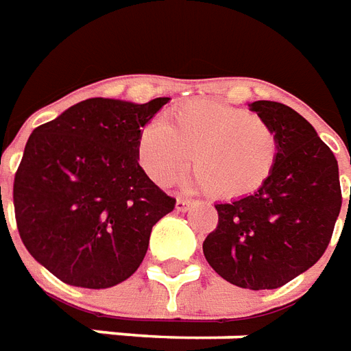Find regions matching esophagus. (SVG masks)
Masks as SVG:
<instances>
[{
    "label": "esophagus",
    "instance_id": "esophagus-1",
    "mask_svg": "<svg viewBox=\"0 0 351 351\" xmlns=\"http://www.w3.org/2000/svg\"><path fill=\"white\" fill-rule=\"evenodd\" d=\"M191 206H193V202L187 200V198H178V200H176V208L180 211H187Z\"/></svg>",
    "mask_w": 351,
    "mask_h": 351
}]
</instances>
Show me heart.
<instances>
[{
    "instance_id": "heart-1",
    "label": "heart",
    "mask_w": 351,
    "mask_h": 351,
    "mask_svg": "<svg viewBox=\"0 0 351 351\" xmlns=\"http://www.w3.org/2000/svg\"><path fill=\"white\" fill-rule=\"evenodd\" d=\"M196 185L219 200L257 193L274 173L280 138L267 119L228 104L198 100L171 109L141 128L136 155L156 185H170L187 168Z\"/></svg>"
}]
</instances>
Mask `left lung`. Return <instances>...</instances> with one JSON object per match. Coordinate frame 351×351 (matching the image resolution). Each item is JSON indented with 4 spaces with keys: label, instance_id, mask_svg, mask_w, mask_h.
Wrapping results in <instances>:
<instances>
[{
    "label": "left lung",
    "instance_id": "obj_1",
    "mask_svg": "<svg viewBox=\"0 0 351 351\" xmlns=\"http://www.w3.org/2000/svg\"><path fill=\"white\" fill-rule=\"evenodd\" d=\"M250 108L278 132L280 158L255 195L215 206L219 221L202 250L227 282L278 289L314 267L329 245L342 206L339 162L295 109L268 100Z\"/></svg>",
    "mask_w": 351,
    "mask_h": 351
}]
</instances>
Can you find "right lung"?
Listing matches in <instances>:
<instances>
[{"mask_svg":"<svg viewBox=\"0 0 351 351\" xmlns=\"http://www.w3.org/2000/svg\"><path fill=\"white\" fill-rule=\"evenodd\" d=\"M170 98H90L32 132L12 204L29 255L68 285L108 289L147 253L151 228L176 206L138 164L141 128Z\"/></svg>","mask_w":351,"mask_h":351,"instance_id":"right-lung-1","label":"right lung"}]
</instances>
